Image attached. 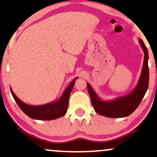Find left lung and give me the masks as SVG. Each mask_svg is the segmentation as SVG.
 Wrapping results in <instances>:
<instances>
[{"label":"left lung","instance_id":"obj_1","mask_svg":"<svg viewBox=\"0 0 157 157\" xmlns=\"http://www.w3.org/2000/svg\"><path fill=\"white\" fill-rule=\"evenodd\" d=\"M139 43L144 53V64L141 74L136 86L131 92L125 96L117 97L112 100L104 101L95 92L91 85L88 82V90L91 103L98 114L110 118H122L130 115L139 106L146 91L149 81V69L148 66V53L147 48L141 39H138Z\"/></svg>","mask_w":157,"mask_h":157}]
</instances>
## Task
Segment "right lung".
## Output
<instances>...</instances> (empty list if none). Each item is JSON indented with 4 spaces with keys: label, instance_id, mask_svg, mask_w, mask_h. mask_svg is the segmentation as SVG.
<instances>
[{
    "label": "right lung",
    "instance_id": "right-lung-1",
    "mask_svg": "<svg viewBox=\"0 0 157 157\" xmlns=\"http://www.w3.org/2000/svg\"><path fill=\"white\" fill-rule=\"evenodd\" d=\"M77 79V77H75L70 82V84L67 87V88L61 94L60 98L57 100L49 102L46 104L37 105V106L29 105L21 101L20 99L16 96L11 88H10V89L18 106L29 117L38 120H56V119L61 117L67 113V109H68L69 95Z\"/></svg>",
    "mask_w": 157,
    "mask_h": 157
}]
</instances>
